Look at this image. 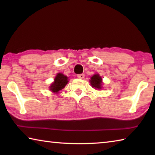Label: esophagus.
Returning <instances> with one entry per match:
<instances>
[{
    "label": "esophagus",
    "instance_id": "obj_1",
    "mask_svg": "<svg viewBox=\"0 0 155 155\" xmlns=\"http://www.w3.org/2000/svg\"><path fill=\"white\" fill-rule=\"evenodd\" d=\"M77 77H78V78H81V79H83V78H84V77H85V74H78V75H77Z\"/></svg>",
    "mask_w": 155,
    "mask_h": 155
}]
</instances>
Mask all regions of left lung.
I'll return each mask as SVG.
<instances>
[{
  "label": "left lung",
  "mask_w": 155,
  "mask_h": 155,
  "mask_svg": "<svg viewBox=\"0 0 155 155\" xmlns=\"http://www.w3.org/2000/svg\"><path fill=\"white\" fill-rule=\"evenodd\" d=\"M90 83L93 87L100 90L102 88V78L100 77L99 74H94L93 77H91Z\"/></svg>",
  "instance_id": "obj_1"
}]
</instances>
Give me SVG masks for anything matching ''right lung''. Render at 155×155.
Here are the masks:
<instances>
[{
	"label": "right lung",
	"instance_id": "1",
	"mask_svg": "<svg viewBox=\"0 0 155 155\" xmlns=\"http://www.w3.org/2000/svg\"><path fill=\"white\" fill-rule=\"evenodd\" d=\"M54 81L50 86V90L54 93H58L59 91L61 90L63 88L65 87L68 83V77L64 75L61 73L57 74L56 77L54 78Z\"/></svg>",
	"mask_w": 155,
	"mask_h": 155
}]
</instances>
